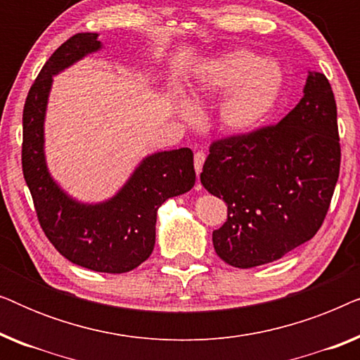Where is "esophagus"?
<instances>
[{
    "instance_id": "esophagus-1",
    "label": "esophagus",
    "mask_w": 360,
    "mask_h": 360,
    "mask_svg": "<svg viewBox=\"0 0 360 360\" xmlns=\"http://www.w3.org/2000/svg\"><path fill=\"white\" fill-rule=\"evenodd\" d=\"M205 159H206V154L203 150H198L195 154V170H196V174H200L201 169H203Z\"/></svg>"
}]
</instances>
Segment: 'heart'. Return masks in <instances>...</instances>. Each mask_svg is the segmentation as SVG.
Masks as SVG:
<instances>
[{"label": "heart", "mask_w": 360, "mask_h": 360, "mask_svg": "<svg viewBox=\"0 0 360 360\" xmlns=\"http://www.w3.org/2000/svg\"><path fill=\"white\" fill-rule=\"evenodd\" d=\"M205 91H231L221 106V124L231 132L244 134L262 122L282 90V72L272 62L248 51H236L221 57L208 68L201 80ZM185 117H193L190 103H181Z\"/></svg>", "instance_id": "b5f03b06"}]
</instances>
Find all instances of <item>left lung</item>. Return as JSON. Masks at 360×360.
<instances>
[{
	"label": "left lung",
	"instance_id": "obj_1",
	"mask_svg": "<svg viewBox=\"0 0 360 360\" xmlns=\"http://www.w3.org/2000/svg\"><path fill=\"white\" fill-rule=\"evenodd\" d=\"M341 167L338 110L323 73L277 124L211 142L200 180L228 205L216 254L239 269L274 262L321 228Z\"/></svg>",
	"mask_w": 360,
	"mask_h": 360
}]
</instances>
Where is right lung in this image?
<instances>
[{"mask_svg":"<svg viewBox=\"0 0 360 360\" xmlns=\"http://www.w3.org/2000/svg\"><path fill=\"white\" fill-rule=\"evenodd\" d=\"M100 47L98 34H75L42 67L22 111V174L39 224L63 257L95 272L124 274L154 250L162 203L195 185L193 152L184 147L149 155L120 193L100 205H82L58 188L44 159V116L52 75Z\"/></svg>","mask_w":360,"mask_h":360,"instance_id":"right-lung-1","label":"right lung"}]
</instances>
